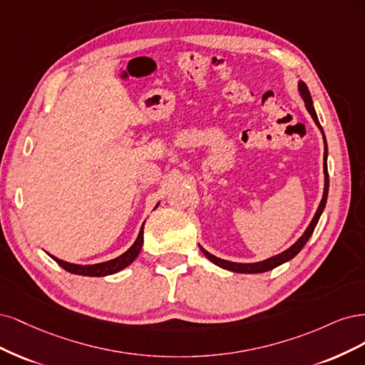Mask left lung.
<instances>
[{
	"mask_svg": "<svg viewBox=\"0 0 365 365\" xmlns=\"http://www.w3.org/2000/svg\"><path fill=\"white\" fill-rule=\"evenodd\" d=\"M299 91H300V96H302V98H303V101H304V106H307L308 112H309L311 116H312V120L315 121L317 125H319V128H320L322 133H323V128H322V125H320L319 118H317V113H315V109H314V104H312V98H311L309 89H308L307 85L303 83V81H299ZM323 140H324V162H323V168H324V192H323V198H322L320 206H319V209H317V212H315V215H314V218H312V221H311V225L308 226L307 230H304V233L302 235V237L297 240V242H294L288 250L282 252V253H279V255H276V256H273V257H268V259H265V261H262V262H255V264H238V262H230V261L220 259V257H217V256H214V255H210L209 252H206V250L203 249V247H200V250L203 252V255L207 257V259H209L210 262H214L215 265H218V267H221V268H225V269H229V272H233V273L255 274V273L268 272V269H273V268L282 265L284 262L292 259V257L296 256V255L303 249V245L308 242L309 237H311L314 229H315V226H317V222H319V220H320V217H322V212H323V209H324V206H326V200H327L329 174H327V162H326V159H327V144H326L324 133H323Z\"/></svg>",
	"mask_w": 365,
	"mask_h": 365,
	"instance_id": "left-lung-1",
	"label": "left lung"
}]
</instances>
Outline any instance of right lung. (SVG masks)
<instances>
[{"instance_id":"right-lung-1","label":"right lung","mask_w":365,"mask_h":365,"mask_svg":"<svg viewBox=\"0 0 365 365\" xmlns=\"http://www.w3.org/2000/svg\"><path fill=\"white\" fill-rule=\"evenodd\" d=\"M143 244H144V226L140 227L138 238H136V241L133 242L130 249H128L125 253H123L121 256L115 257V259H112V261L101 262V264H93V265H77V264H69V262H65L62 259H57V257H54V256H51V257L58 265H61L63 269H66V272H69V273L80 274V276L101 277V276H109V274H113V273H118L127 265H130L136 259V256L139 255Z\"/></svg>"}]
</instances>
